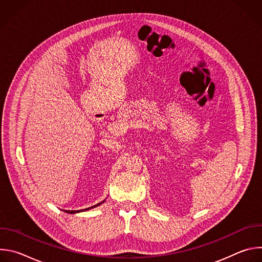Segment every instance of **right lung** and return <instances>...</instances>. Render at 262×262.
<instances>
[{"instance_id":"right-lung-1","label":"right lung","mask_w":262,"mask_h":262,"mask_svg":"<svg viewBox=\"0 0 262 262\" xmlns=\"http://www.w3.org/2000/svg\"><path fill=\"white\" fill-rule=\"evenodd\" d=\"M104 201H102V202H99V203H97L96 205H93V206H91V207H88V208H85V209H81V210H65L67 213H77V212H80V211H85V210H89V209H91V208H94V207H96V206H98V205H100L101 203H103Z\"/></svg>"}]
</instances>
